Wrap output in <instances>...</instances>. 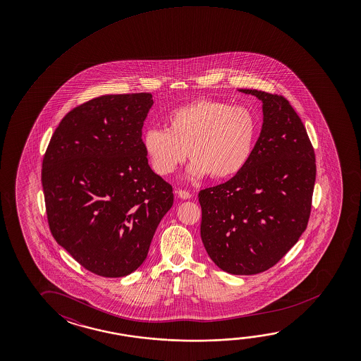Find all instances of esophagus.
<instances>
[{"label": "esophagus", "mask_w": 361, "mask_h": 361, "mask_svg": "<svg viewBox=\"0 0 361 361\" xmlns=\"http://www.w3.org/2000/svg\"><path fill=\"white\" fill-rule=\"evenodd\" d=\"M176 195H178V197H180V199H183V200H188V199L191 197V194H190L189 191H186V190H178V191H176Z\"/></svg>", "instance_id": "34e87169"}]
</instances>
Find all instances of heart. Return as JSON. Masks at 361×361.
Here are the masks:
<instances>
[{
  "mask_svg": "<svg viewBox=\"0 0 361 361\" xmlns=\"http://www.w3.org/2000/svg\"><path fill=\"white\" fill-rule=\"evenodd\" d=\"M258 132V118L247 106L199 99L172 111L167 130H148L143 147L162 176L176 171L189 152L191 178L209 173L215 180H228L248 165Z\"/></svg>",
  "mask_w": 361,
  "mask_h": 361,
  "instance_id": "b5f03b06",
  "label": "heart"
}]
</instances>
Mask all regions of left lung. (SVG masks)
I'll use <instances>...</instances> for the list:
<instances>
[{
	"mask_svg": "<svg viewBox=\"0 0 361 361\" xmlns=\"http://www.w3.org/2000/svg\"><path fill=\"white\" fill-rule=\"evenodd\" d=\"M239 90L263 102V126L244 170L199 192L200 234L220 269L249 276L277 264L306 231L316 159L307 130L283 95Z\"/></svg>",
	"mask_w": 361,
	"mask_h": 361,
	"instance_id": "left-lung-1",
	"label": "left lung"
}]
</instances>
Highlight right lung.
I'll return each mask as SVG.
<instances>
[{
    "mask_svg": "<svg viewBox=\"0 0 361 361\" xmlns=\"http://www.w3.org/2000/svg\"><path fill=\"white\" fill-rule=\"evenodd\" d=\"M151 93L102 95L61 119L42 159L50 231L89 272H135L173 204L148 165L142 127Z\"/></svg>",
    "mask_w": 361,
    "mask_h": 361,
    "instance_id": "right-lung-1",
    "label": "right lung"
}]
</instances>
